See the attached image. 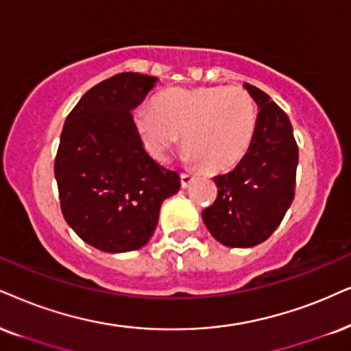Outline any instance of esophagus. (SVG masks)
Listing matches in <instances>:
<instances>
[{
	"instance_id": "1",
	"label": "esophagus",
	"mask_w": 351,
	"mask_h": 351,
	"mask_svg": "<svg viewBox=\"0 0 351 351\" xmlns=\"http://www.w3.org/2000/svg\"><path fill=\"white\" fill-rule=\"evenodd\" d=\"M194 181V176L191 173H181V186L188 188V186Z\"/></svg>"
}]
</instances>
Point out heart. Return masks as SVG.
I'll return each mask as SVG.
<instances>
[{"label":"heart","instance_id":"heart-1","mask_svg":"<svg viewBox=\"0 0 351 351\" xmlns=\"http://www.w3.org/2000/svg\"><path fill=\"white\" fill-rule=\"evenodd\" d=\"M152 110H137L134 126L158 160H165L183 137L189 163L227 171L245 158L254 141L257 108L239 86L171 87L155 97Z\"/></svg>","mask_w":351,"mask_h":351}]
</instances>
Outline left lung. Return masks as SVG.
I'll return each mask as SVG.
<instances>
[{
  "instance_id": "left-lung-1",
  "label": "left lung",
  "mask_w": 351,
  "mask_h": 351,
  "mask_svg": "<svg viewBox=\"0 0 351 351\" xmlns=\"http://www.w3.org/2000/svg\"><path fill=\"white\" fill-rule=\"evenodd\" d=\"M259 106L254 141L234 170L215 176L217 199L202 220L217 241L251 247L280 225L295 197L298 145L287 113L265 92L245 84Z\"/></svg>"
}]
</instances>
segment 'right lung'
<instances>
[{"label":"right lung","instance_id":"right-lung-1","mask_svg":"<svg viewBox=\"0 0 351 351\" xmlns=\"http://www.w3.org/2000/svg\"><path fill=\"white\" fill-rule=\"evenodd\" d=\"M157 77L121 73L82 95L66 118L55 158L61 212L87 245L128 252L147 245L178 173L145 152L132 110Z\"/></svg>","mask_w":351,"mask_h":351}]
</instances>
